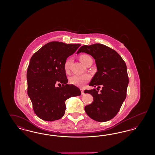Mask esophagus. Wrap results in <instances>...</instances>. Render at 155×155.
<instances>
[{
    "instance_id": "1",
    "label": "esophagus",
    "mask_w": 155,
    "mask_h": 155,
    "mask_svg": "<svg viewBox=\"0 0 155 155\" xmlns=\"http://www.w3.org/2000/svg\"><path fill=\"white\" fill-rule=\"evenodd\" d=\"M81 94L82 95L84 94V89L81 88Z\"/></svg>"
}]
</instances>
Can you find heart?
Returning a JSON list of instances; mask_svg holds the SVG:
<instances>
[{
    "label": "heart",
    "mask_w": 155,
    "mask_h": 155,
    "mask_svg": "<svg viewBox=\"0 0 155 155\" xmlns=\"http://www.w3.org/2000/svg\"><path fill=\"white\" fill-rule=\"evenodd\" d=\"M91 57L87 54H82L80 56V60L81 62L85 64L86 61L90 58ZM73 59L71 58H69L67 59L64 64V69L66 73H68L70 72L71 64L73 63ZM90 80V76L88 74H84V75H74L70 78V82L71 84L78 86L82 87L85 83L88 82Z\"/></svg>",
    "instance_id": "heart-1"
}]
</instances>
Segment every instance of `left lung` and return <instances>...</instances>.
Segmentation results:
<instances>
[{
	"mask_svg": "<svg viewBox=\"0 0 155 155\" xmlns=\"http://www.w3.org/2000/svg\"><path fill=\"white\" fill-rule=\"evenodd\" d=\"M81 52L91 55L96 63L97 72L89 85L102 87L100 92L99 89L85 90L94 97L85 111L95 121H109L116 116L127 95L129 80L125 61L116 51L101 44L82 46L77 54Z\"/></svg>",
	"mask_w": 155,
	"mask_h": 155,
	"instance_id": "1",
	"label": "left lung"
}]
</instances>
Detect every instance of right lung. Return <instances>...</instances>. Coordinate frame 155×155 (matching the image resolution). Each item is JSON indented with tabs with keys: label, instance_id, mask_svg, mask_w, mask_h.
<instances>
[{
	"label": "right lung",
	"instance_id": "1",
	"mask_svg": "<svg viewBox=\"0 0 155 155\" xmlns=\"http://www.w3.org/2000/svg\"><path fill=\"white\" fill-rule=\"evenodd\" d=\"M80 46L51 42L31 57L27 72V93L39 118L47 121L59 120L65 113L67 99L81 95L78 87L67 84L64 69L67 58ZM61 84L62 87H57Z\"/></svg>",
	"mask_w": 155,
	"mask_h": 155
}]
</instances>
